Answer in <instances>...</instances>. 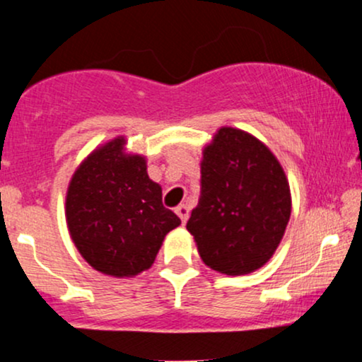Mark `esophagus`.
I'll use <instances>...</instances> for the list:
<instances>
[{
	"label": "esophagus",
	"mask_w": 362,
	"mask_h": 362,
	"mask_svg": "<svg viewBox=\"0 0 362 362\" xmlns=\"http://www.w3.org/2000/svg\"><path fill=\"white\" fill-rule=\"evenodd\" d=\"M175 213H177L178 218L182 219V223L185 224L187 219H189V207H187L185 204H180V206H178L177 209H175Z\"/></svg>",
	"instance_id": "1"
}]
</instances>
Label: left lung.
Here are the masks:
<instances>
[{
    "instance_id": "8db88e82",
    "label": "left lung",
    "mask_w": 362,
    "mask_h": 362,
    "mask_svg": "<svg viewBox=\"0 0 362 362\" xmlns=\"http://www.w3.org/2000/svg\"><path fill=\"white\" fill-rule=\"evenodd\" d=\"M289 216V182L271 149L242 129H219L202 151L201 197L187 221L202 262L226 276L257 271Z\"/></svg>"
}]
</instances>
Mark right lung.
<instances>
[{"mask_svg":"<svg viewBox=\"0 0 362 362\" xmlns=\"http://www.w3.org/2000/svg\"><path fill=\"white\" fill-rule=\"evenodd\" d=\"M66 223L74 247L95 271L132 277L155 262L180 218L161 202L146 158L126 153L122 136L91 151L66 192Z\"/></svg>","mask_w":362,"mask_h":362,"instance_id":"add662e5","label":"right lung"}]
</instances>
